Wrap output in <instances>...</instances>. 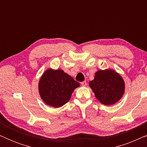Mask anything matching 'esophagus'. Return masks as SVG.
Segmentation results:
<instances>
[{
    "label": "esophagus",
    "instance_id": "obj_1",
    "mask_svg": "<svg viewBox=\"0 0 147 147\" xmlns=\"http://www.w3.org/2000/svg\"><path fill=\"white\" fill-rule=\"evenodd\" d=\"M81 84H82V86H84V87H85V86H87V82H86V81H84V82H82Z\"/></svg>",
    "mask_w": 147,
    "mask_h": 147
}]
</instances>
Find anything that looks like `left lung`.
Masks as SVG:
<instances>
[{"label": "left lung", "instance_id": "8db88e82", "mask_svg": "<svg viewBox=\"0 0 147 147\" xmlns=\"http://www.w3.org/2000/svg\"><path fill=\"white\" fill-rule=\"evenodd\" d=\"M89 86L100 103L111 106L122 98L125 90L123 78L115 70H98Z\"/></svg>", "mask_w": 147, "mask_h": 147}]
</instances>
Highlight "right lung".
Returning <instances> with one entry per match:
<instances>
[{
    "label": "right lung",
    "mask_w": 147,
    "mask_h": 147,
    "mask_svg": "<svg viewBox=\"0 0 147 147\" xmlns=\"http://www.w3.org/2000/svg\"><path fill=\"white\" fill-rule=\"evenodd\" d=\"M80 86L63 70L48 68L40 78L38 89L45 104L59 108L69 101L74 90Z\"/></svg>",
    "instance_id": "add662e5"
}]
</instances>
